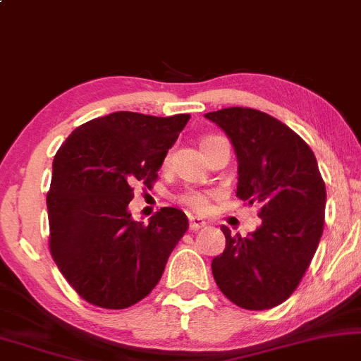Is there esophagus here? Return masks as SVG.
Here are the masks:
<instances>
[{"mask_svg":"<svg viewBox=\"0 0 361 361\" xmlns=\"http://www.w3.org/2000/svg\"><path fill=\"white\" fill-rule=\"evenodd\" d=\"M190 230H192V232H198V230H202L203 227H205V222H203V220H200V219H190Z\"/></svg>","mask_w":361,"mask_h":361,"instance_id":"1","label":"esophagus"}]
</instances>
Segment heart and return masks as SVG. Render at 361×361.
Returning <instances> with one entry per match:
<instances>
[{"label":"heart","instance_id":"b5f03b06","mask_svg":"<svg viewBox=\"0 0 361 361\" xmlns=\"http://www.w3.org/2000/svg\"><path fill=\"white\" fill-rule=\"evenodd\" d=\"M208 139L212 137L203 139V142H207ZM166 163H168V158L164 159V164ZM210 198H212V193L197 192V190H188V192L180 195V202L183 203L190 212H193V214H205L208 210V205H210Z\"/></svg>","mask_w":361,"mask_h":361}]
</instances>
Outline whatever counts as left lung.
<instances>
[{
	"mask_svg": "<svg viewBox=\"0 0 361 361\" xmlns=\"http://www.w3.org/2000/svg\"><path fill=\"white\" fill-rule=\"evenodd\" d=\"M224 129L238 159L237 197L259 205L260 227L232 235L222 225L224 254L212 260L219 289L233 305L262 311L298 289L324 227L326 186L305 139L250 107L205 114Z\"/></svg>",
	"mask_w": 361,
	"mask_h": 361,
	"instance_id": "8db88e82",
	"label": "left lung"
}]
</instances>
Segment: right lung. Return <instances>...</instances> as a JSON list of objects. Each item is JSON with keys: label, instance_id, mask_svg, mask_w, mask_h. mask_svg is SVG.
Listing matches in <instances>:
<instances>
[{"label": "right lung", "instance_id": "right-lung-1", "mask_svg": "<svg viewBox=\"0 0 361 361\" xmlns=\"http://www.w3.org/2000/svg\"><path fill=\"white\" fill-rule=\"evenodd\" d=\"M188 119L112 112L79 126L56 151L47 193L50 254L90 305L124 310L145 299L188 230L178 208H161L147 225L128 212L133 186L151 190Z\"/></svg>", "mask_w": 361, "mask_h": 361}]
</instances>
